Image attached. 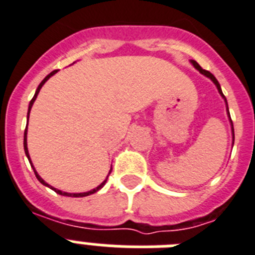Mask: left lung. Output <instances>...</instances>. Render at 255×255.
Wrapping results in <instances>:
<instances>
[{"label":"left lung","instance_id":"obj_1","mask_svg":"<svg viewBox=\"0 0 255 255\" xmlns=\"http://www.w3.org/2000/svg\"><path fill=\"white\" fill-rule=\"evenodd\" d=\"M190 63H192V66H193L194 68H196L197 71H199V73H202V75H203V76H206V77H208V79L211 80V81L213 82V84L216 85V88H217V90H219V93H220V95H221V98L222 99L225 100V104H226V112H228V117H229V121H230V125H231V133H233V146H234V138H235V134H234V126H233V121H231V117H230V113H229V107H228V100H226V98H225V95L224 94H222V90H221V86H220V84H219V81H217V79L215 76H213L212 73L210 72V71H206V70H203V68L201 67V66L198 65V63H197L196 61H193V59H190Z\"/></svg>","mask_w":255,"mask_h":255}]
</instances>
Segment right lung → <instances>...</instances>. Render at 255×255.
Returning a JSON list of instances; mask_svg holds the SVG:
<instances>
[{"mask_svg": "<svg viewBox=\"0 0 255 255\" xmlns=\"http://www.w3.org/2000/svg\"><path fill=\"white\" fill-rule=\"evenodd\" d=\"M54 73H57V70H56V71H53V72H50L49 75H48V76H45V77H44V80H43V81L40 82V84H39L38 89H36L35 94H34V96H33V99H31V100H30V103H29V109H27V121H29V116H30L31 107H33L34 102H35V99H36V96H38L39 91H40V89L43 88V85H44L45 82H47L48 80H49V77H52V76H53ZM26 138H27V125H26V128H25V132H24V150H25V155H26L27 160H29V162H30L31 167H33V170H34V173H35V176H36V179H38L39 182L42 183L43 185H45V187L50 188V189H53L54 192H56V193L61 194V196H66V197H86V196H90V194H94V193H96V192H98V190H100V189H102V188L104 187V185H105V183H107V179H108V176H109V174H111V171H112V167H111V171H109V174H108V176H107V178H105V180H104V182H103L102 184H100V185H98V187H96V188H94V189L89 190V192H84V193H68V192H62V190H59V189H57V188L52 187V185H49V184H48L47 182H44V180H43V179H42V176H40V175H39L38 173H36L35 167H34L33 162H31L30 155H29V150H27V142H26Z\"/></svg>", "mask_w": 255, "mask_h": 255, "instance_id": "add662e5", "label": "right lung"}]
</instances>
